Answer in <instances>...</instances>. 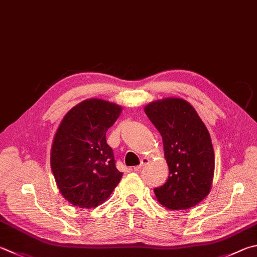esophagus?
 I'll use <instances>...</instances> for the list:
<instances>
[{"label":"esophagus","instance_id":"34e87169","mask_svg":"<svg viewBox=\"0 0 257 257\" xmlns=\"http://www.w3.org/2000/svg\"><path fill=\"white\" fill-rule=\"evenodd\" d=\"M148 163H149V160H148V158H146V157H144V158H142V161H141V164H139L138 166H135L134 167V171H141L142 170V167H144L145 165H146V164H148Z\"/></svg>","mask_w":257,"mask_h":257}]
</instances>
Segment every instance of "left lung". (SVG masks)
Segmentation results:
<instances>
[{
    "label": "left lung",
    "instance_id": "8db88e82",
    "mask_svg": "<svg viewBox=\"0 0 257 257\" xmlns=\"http://www.w3.org/2000/svg\"><path fill=\"white\" fill-rule=\"evenodd\" d=\"M144 111L161 134L170 171L165 184L154 189L158 202L171 210L197 206L213 180L214 153L207 127L183 99L154 101Z\"/></svg>",
    "mask_w": 257,
    "mask_h": 257
}]
</instances>
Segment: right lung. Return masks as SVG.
<instances>
[{"mask_svg": "<svg viewBox=\"0 0 257 257\" xmlns=\"http://www.w3.org/2000/svg\"><path fill=\"white\" fill-rule=\"evenodd\" d=\"M122 111L112 102L88 99L72 108L55 134L50 166L59 192L73 206L96 208L122 177L105 134Z\"/></svg>", "mask_w": 257, "mask_h": 257, "instance_id": "1", "label": "right lung"}]
</instances>
